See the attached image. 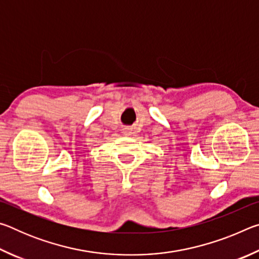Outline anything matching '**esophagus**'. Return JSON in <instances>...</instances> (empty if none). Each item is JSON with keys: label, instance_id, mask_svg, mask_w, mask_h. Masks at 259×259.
I'll list each match as a JSON object with an SVG mask.
<instances>
[{"label": "esophagus", "instance_id": "obj_1", "mask_svg": "<svg viewBox=\"0 0 259 259\" xmlns=\"http://www.w3.org/2000/svg\"><path fill=\"white\" fill-rule=\"evenodd\" d=\"M123 135L124 136H131V135H133V133H131V130L129 128H125V129H123Z\"/></svg>", "mask_w": 259, "mask_h": 259}]
</instances>
